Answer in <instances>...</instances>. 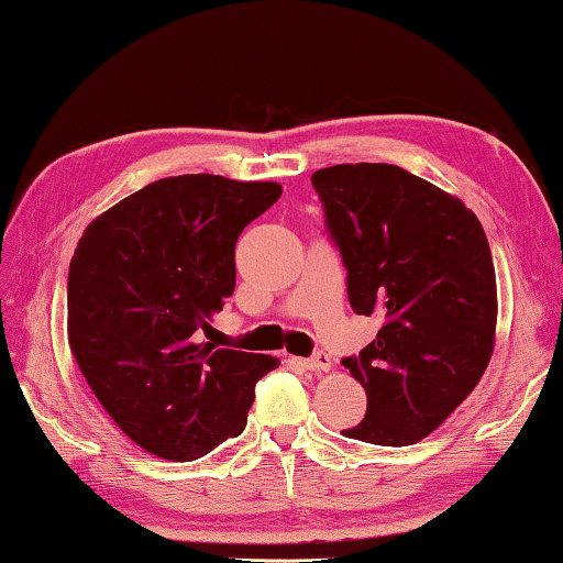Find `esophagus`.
<instances>
[{
  "mask_svg": "<svg viewBox=\"0 0 563 563\" xmlns=\"http://www.w3.org/2000/svg\"><path fill=\"white\" fill-rule=\"evenodd\" d=\"M305 366H308L310 372H330L332 360H330V354L314 352V354L310 356V360H305Z\"/></svg>",
  "mask_w": 563,
  "mask_h": 563,
  "instance_id": "obj_1",
  "label": "esophagus"
}]
</instances>
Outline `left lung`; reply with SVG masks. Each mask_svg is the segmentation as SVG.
Here are the masks:
<instances>
[{"label": "left lung", "instance_id": "left-lung-1", "mask_svg": "<svg viewBox=\"0 0 563 563\" xmlns=\"http://www.w3.org/2000/svg\"><path fill=\"white\" fill-rule=\"evenodd\" d=\"M356 314L382 330L344 356L366 413L342 435L411 445L433 433L485 374L497 285L483 227L463 201L396 165H334L312 175Z\"/></svg>", "mask_w": 563, "mask_h": 563}]
</instances>
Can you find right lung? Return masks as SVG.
Listing matches in <instances>:
<instances>
[{"label": "right lung", "mask_w": 563, "mask_h": 563, "mask_svg": "<svg viewBox=\"0 0 563 563\" xmlns=\"http://www.w3.org/2000/svg\"><path fill=\"white\" fill-rule=\"evenodd\" d=\"M275 181L181 175L100 213L68 268V344L112 421L147 453L189 463L246 428L255 382L280 362L203 342L236 288L241 231Z\"/></svg>", "instance_id": "obj_1"}]
</instances>
